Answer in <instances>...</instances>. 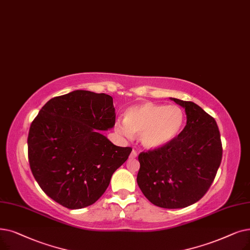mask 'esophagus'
I'll return each mask as SVG.
<instances>
[{
    "instance_id": "obj_1",
    "label": "esophagus",
    "mask_w": 250,
    "mask_h": 250,
    "mask_svg": "<svg viewBox=\"0 0 250 250\" xmlns=\"http://www.w3.org/2000/svg\"><path fill=\"white\" fill-rule=\"evenodd\" d=\"M131 156H132V157H137V156H138V152H137L135 149L132 151V154H131Z\"/></svg>"
}]
</instances>
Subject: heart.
<instances>
[{
	"mask_svg": "<svg viewBox=\"0 0 250 250\" xmlns=\"http://www.w3.org/2000/svg\"><path fill=\"white\" fill-rule=\"evenodd\" d=\"M185 116L179 106L145 102L128 107L116 129L125 137L140 134V142L147 149L164 147L175 140L184 125Z\"/></svg>",
	"mask_w": 250,
	"mask_h": 250,
	"instance_id": "b5f03b06",
	"label": "heart"
}]
</instances>
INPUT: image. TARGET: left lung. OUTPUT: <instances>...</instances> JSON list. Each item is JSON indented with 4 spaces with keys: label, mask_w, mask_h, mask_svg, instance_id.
Listing matches in <instances>:
<instances>
[{
    "label": "left lung",
    "mask_w": 250,
    "mask_h": 250,
    "mask_svg": "<svg viewBox=\"0 0 250 250\" xmlns=\"http://www.w3.org/2000/svg\"><path fill=\"white\" fill-rule=\"evenodd\" d=\"M185 109L187 124L167 145L140 153L137 183L145 197L162 208H184L200 200L223 155L214 118L190 101L170 98Z\"/></svg>",
    "instance_id": "8db88e82"
}]
</instances>
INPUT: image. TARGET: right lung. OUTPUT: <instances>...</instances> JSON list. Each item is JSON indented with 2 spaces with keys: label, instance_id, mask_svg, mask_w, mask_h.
<instances>
[{
  "label": "right lung",
  "instance_id": "obj_1",
  "mask_svg": "<svg viewBox=\"0 0 250 250\" xmlns=\"http://www.w3.org/2000/svg\"><path fill=\"white\" fill-rule=\"evenodd\" d=\"M115 125L112 97L77 90L55 97L30 125L27 146L30 169L50 198L69 209L98 200L113 172L131 154L101 132Z\"/></svg>",
  "mask_w": 250,
  "mask_h": 250
}]
</instances>
